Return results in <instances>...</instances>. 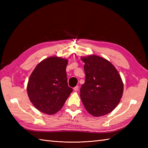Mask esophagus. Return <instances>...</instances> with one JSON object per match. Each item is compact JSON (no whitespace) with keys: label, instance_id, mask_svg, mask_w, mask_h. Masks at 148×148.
<instances>
[{"label":"esophagus","instance_id":"1","mask_svg":"<svg viewBox=\"0 0 148 148\" xmlns=\"http://www.w3.org/2000/svg\"><path fill=\"white\" fill-rule=\"evenodd\" d=\"M78 90H79V86H75L74 88V90L76 91H76H77Z\"/></svg>","mask_w":148,"mask_h":148}]
</instances>
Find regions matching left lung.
I'll return each instance as SVG.
<instances>
[{"instance_id": "obj_1", "label": "left lung", "mask_w": 148, "mask_h": 148, "mask_svg": "<svg viewBox=\"0 0 148 148\" xmlns=\"http://www.w3.org/2000/svg\"><path fill=\"white\" fill-rule=\"evenodd\" d=\"M85 82L80 97L86 111L95 117L109 114L120 102L123 83L118 71L109 61L95 55L81 57Z\"/></svg>"}]
</instances>
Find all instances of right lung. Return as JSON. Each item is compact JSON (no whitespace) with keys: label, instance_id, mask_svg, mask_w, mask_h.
<instances>
[{"label":"right lung","instance_id":"right-lung-1","mask_svg":"<svg viewBox=\"0 0 148 148\" xmlns=\"http://www.w3.org/2000/svg\"><path fill=\"white\" fill-rule=\"evenodd\" d=\"M67 59L51 56L40 62L31 74L28 96L39 111L49 115L57 112L73 91L67 83Z\"/></svg>","mask_w":148,"mask_h":148}]
</instances>
